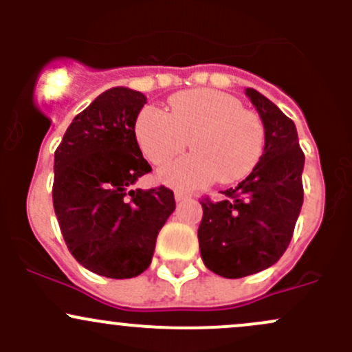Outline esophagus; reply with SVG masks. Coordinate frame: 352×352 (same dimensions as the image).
I'll list each match as a JSON object with an SVG mask.
<instances>
[{
	"mask_svg": "<svg viewBox=\"0 0 352 352\" xmlns=\"http://www.w3.org/2000/svg\"><path fill=\"white\" fill-rule=\"evenodd\" d=\"M189 197H190V194L182 192V190H177V192H175V201H177V202L186 201V199H189Z\"/></svg>",
	"mask_w": 352,
	"mask_h": 352,
	"instance_id": "34e87169",
	"label": "esophagus"
}]
</instances>
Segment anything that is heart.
<instances>
[{"mask_svg":"<svg viewBox=\"0 0 352 352\" xmlns=\"http://www.w3.org/2000/svg\"><path fill=\"white\" fill-rule=\"evenodd\" d=\"M134 138L141 153L162 165L192 144L194 153L160 170L170 187L194 190L216 179L233 184L245 179L265 150V126L261 116L243 109L225 91L199 88L170 97L168 112L153 105L140 110Z\"/></svg>","mask_w":352,"mask_h":352,"instance_id":"1","label":"heart"}]
</instances>
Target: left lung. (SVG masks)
I'll use <instances>...</instances> for the list:
<instances>
[{"instance_id":"obj_1","label":"left lung","mask_w":352,"mask_h":352,"mask_svg":"<svg viewBox=\"0 0 352 352\" xmlns=\"http://www.w3.org/2000/svg\"><path fill=\"white\" fill-rule=\"evenodd\" d=\"M245 94L264 120V155L247 179L223 192V201L201 199L197 230L204 265L228 279L276 264L293 239L303 204L305 153L294 122L257 90Z\"/></svg>"}]
</instances>
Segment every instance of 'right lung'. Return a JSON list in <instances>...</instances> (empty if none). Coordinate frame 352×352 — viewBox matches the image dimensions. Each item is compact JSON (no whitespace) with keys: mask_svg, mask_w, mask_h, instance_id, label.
I'll use <instances>...</instances> for the list:
<instances>
[{"mask_svg":"<svg viewBox=\"0 0 352 352\" xmlns=\"http://www.w3.org/2000/svg\"><path fill=\"white\" fill-rule=\"evenodd\" d=\"M144 104L140 91L110 88L74 117L54 153L52 202L63 239L83 267L105 278L146 271L175 209L168 187L133 189L151 172L134 138Z\"/></svg>","mask_w":352,"mask_h":352,"instance_id":"add662e5","label":"right lung"}]
</instances>
